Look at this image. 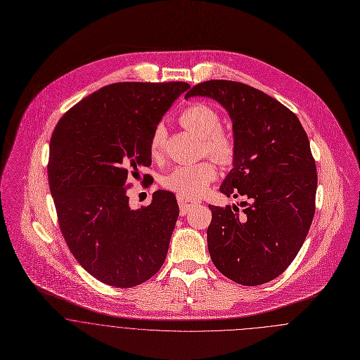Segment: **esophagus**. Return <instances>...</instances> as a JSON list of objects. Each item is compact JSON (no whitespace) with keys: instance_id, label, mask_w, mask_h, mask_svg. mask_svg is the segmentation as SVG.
Returning a JSON list of instances; mask_svg holds the SVG:
<instances>
[{"instance_id":"esophagus-1","label":"esophagus","mask_w":360,"mask_h":360,"mask_svg":"<svg viewBox=\"0 0 360 360\" xmlns=\"http://www.w3.org/2000/svg\"><path fill=\"white\" fill-rule=\"evenodd\" d=\"M178 204H179L181 214L186 215L188 211H191L193 207H196L199 204V200L186 198V196H178Z\"/></svg>"}]
</instances>
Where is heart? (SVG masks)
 I'll return each instance as SVG.
<instances>
[{
	"label": "heart",
	"mask_w": 360,
	"mask_h": 360,
	"mask_svg": "<svg viewBox=\"0 0 360 360\" xmlns=\"http://www.w3.org/2000/svg\"><path fill=\"white\" fill-rule=\"evenodd\" d=\"M179 122L202 139L204 152L214 160L222 164L232 160L235 152L233 139L229 134L221 129V116L212 106L205 103L192 105L181 113ZM165 135V127L159 124L150 138V153L155 159H159L162 155ZM215 176L217 171L214 165L208 161H202L199 164L175 167L164 178L162 184L167 189L179 196L193 198L202 193Z\"/></svg>",
	"instance_id": "b5f03b06"
}]
</instances>
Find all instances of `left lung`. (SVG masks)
<instances>
[{"instance_id": "left-lung-1", "label": "left lung", "mask_w": 360, "mask_h": 360, "mask_svg": "<svg viewBox=\"0 0 360 360\" xmlns=\"http://www.w3.org/2000/svg\"><path fill=\"white\" fill-rule=\"evenodd\" d=\"M192 96L211 98L228 112L233 167L219 191L247 199L241 212L208 205L211 259L239 284L276 279L301 250L315 214L318 174L307 132L290 109L243 82L204 81L185 99Z\"/></svg>"}]
</instances>
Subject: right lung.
Returning <instances> with one entry per match:
<instances>
[{
	"instance_id": "1",
	"label": "right lung",
	"mask_w": 360,
	"mask_h": 360,
	"mask_svg": "<svg viewBox=\"0 0 360 360\" xmlns=\"http://www.w3.org/2000/svg\"><path fill=\"white\" fill-rule=\"evenodd\" d=\"M189 88L182 81L110 84L53 129L48 181L59 226L81 266L102 283L138 285L165 261L179 215L175 195L158 191L148 207L132 210L125 185L152 164V134Z\"/></svg>"
}]
</instances>
